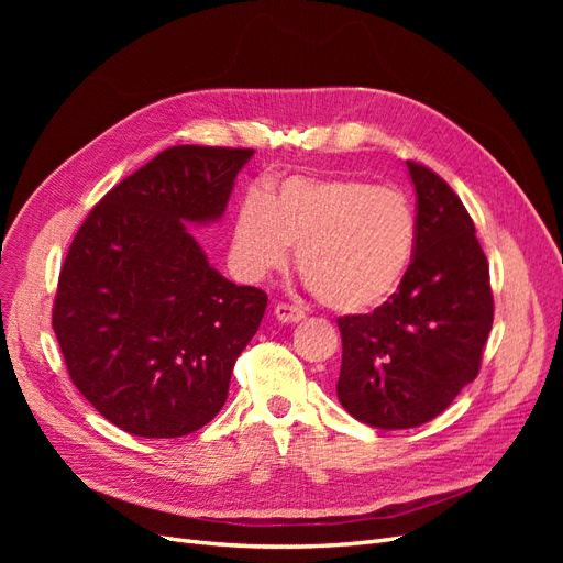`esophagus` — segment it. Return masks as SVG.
I'll list each match as a JSON object with an SVG mask.
<instances>
[{
    "mask_svg": "<svg viewBox=\"0 0 563 563\" xmlns=\"http://www.w3.org/2000/svg\"><path fill=\"white\" fill-rule=\"evenodd\" d=\"M275 317L282 323H298V321L305 319V312H302V308H298V305L279 302V305H275Z\"/></svg>",
    "mask_w": 563,
    "mask_h": 563,
    "instance_id": "1",
    "label": "esophagus"
}]
</instances>
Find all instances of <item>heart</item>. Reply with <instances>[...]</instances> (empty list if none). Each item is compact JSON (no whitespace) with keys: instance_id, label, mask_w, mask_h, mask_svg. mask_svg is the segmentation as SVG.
<instances>
[{"instance_id":"b5f03b06","label":"heart","mask_w":563,"mask_h":563,"mask_svg":"<svg viewBox=\"0 0 563 563\" xmlns=\"http://www.w3.org/2000/svg\"><path fill=\"white\" fill-rule=\"evenodd\" d=\"M416 244V207L399 187L291 176L265 195H246L232 251L236 267L261 279L298 246L300 275L323 308L362 314L395 296Z\"/></svg>"}]
</instances>
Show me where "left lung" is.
Instances as JSON below:
<instances>
[{
    "label": "left lung",
    "mask_w": 563,
    "mask_h": 563,
    "mask_svg": "<svg viewBox=\"0 0 563 563\" xmlns=\"http://www.w3.org/2000/svg\"><path fill=\"white\" fill-rule=\"evenodd\" d=\"M406 166L418 197L413 263L380 308L338 319V399L380 430L418 428L446 411L479 373L493 323L488 261L467 209L428 166Z\"/></svg>",
    "instance_id": "8db88e82"
}]
</instances>
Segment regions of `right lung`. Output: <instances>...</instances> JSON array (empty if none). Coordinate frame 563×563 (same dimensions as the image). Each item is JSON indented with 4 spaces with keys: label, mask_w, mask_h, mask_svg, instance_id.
I'll return each mask as SVG.
<instances>
[{
    "label": "right lung",
    "mask_w": 563,
    "mask_h": 563,
    "mask_svg": "<svg viewBox=\"0 0 563 563\" xmlns=\"http://www.w3.org/2000/svg\"><path fill=\"white\" fill-rule=\"evenodd\" d=\"M249 147L176 145L100 199L60 269L54 331L75 387L129 434L211 422L267 296L209 265L192 225L228 209Z\"/></svg>",
    "instance_id": "1"
}]
</instances>
